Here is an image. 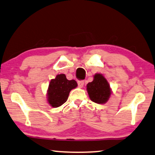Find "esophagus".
Masks as SVG:
<instances>
[{
	"label": "esophagus",
	"mask_w": 155,
	"mask_h": 155,
	"mask_svg": "<svg viewBox=\"0 0 155 155\" xmlns=\"http://www.w3.org/2000/svg\"><path fill=\"white\" fill-rule=\"evenodd\" d=\"M84 82L83 81H78V86H79V87L82 88L84 86Z\"/></svg>",
	"instance_id": "obj_1"
}]
</instances>
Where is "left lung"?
<instances>
[{
	"label": "left lung",
	"instance_id": "left-lung-1",
	"mask_svg": "<svg viewBox=\"0 0 155 155\" xmlns=\"http://www.w3.org/2000/svg\"><path fill=\"white\" fill-rule=\"evenodd\" d=\"M88 96L93 102L104 104L108 101L112 94L110 84L102 74L94 75V80L86 85Z\"/></svg>",
	"mask_w": 155,
	"mask_h": 155
}]
</instances>
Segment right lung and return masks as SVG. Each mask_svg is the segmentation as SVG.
<instances>
[{
    "label": "right lung",
    "mask_w": 155,
    "mask_h": 155,
    "mask_svg": "<svg viewBox=\"0 0 155 155\" xmlns=\"http://www.w3.org/2000/svg\"><path fill=\"white\" fill-rule=\"evenodd\" d=\"M77 86L75 80H68L65 74H58L49 84L47 91V102L53 108L61 106L67 101L70 91Z\"/></svg>",
    "instance_id": "add662e5"
}]
</instances>
